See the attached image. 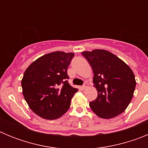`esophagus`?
<instances>
[{
	"instance_id": "esophagus-1",
	"label": "esophagus",
	"mask_w": 148,
	"mask_h": 148,
	"mask_svg": "<svg viewBox=\"0 0 148 148\" xmlns=\"http://www.w3.org/2000/svg\"><path fill=\"white\" fill-rule=\"evenodd\" d=\"M87 86H88V84H87V83H84V85L82 86V89H83V90H84V89L87 88Z\"/></svg>"
}]
</instances>
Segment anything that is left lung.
<instances>
[{
    "instance_id": "left-lung-1",
    "label": "left lung",
    "mask_w": 148,
    "mask_h": 148,
    "mask_svg": "<svg viewBox=\"0 0 148 148\" xmlns=\"http://www.w3.org/2000/svg\"><path fill=\"white\" fill-rule=\"evenodd\" d=\"M93 71L98 96L90 107L99 117L112 119L122 113L130 103L136 82L130 67L104 49L82 52Z\"/></svg>"
}]
</instances>
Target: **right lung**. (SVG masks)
Here are the masks:
<instances>
[{"label":"right lung","mask_w":148,"mask_h":148,"mask_svg":"<svg viewBox=\"0 0 148 148\" xmlns=\"http://www.w3.org/2000/svg\"><path fill=\"white\" fill-rule=\"evenodd\" d=\"M73 53L56 51L31 64L21 80L23 97L35 114L45 119L60 118L70 107L78 89L68 83L67 67Z\"/></svg>","instance_id":"add662e5"}]
</instances>
